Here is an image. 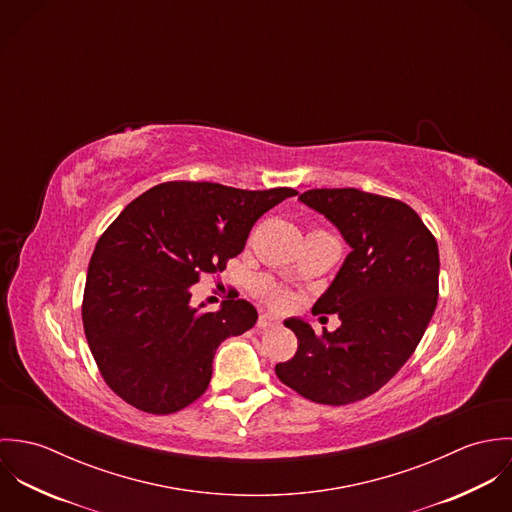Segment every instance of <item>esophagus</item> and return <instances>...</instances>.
<instances>
[{
	"label": "esophagus",
	"instance_id": "34e87169",
	"mask_svg": "<svg viewBox=\"0 0 512 512\" xmlns=\"http://www.w3.org/2000/svg\"><path fill=\"white\" fill-rule=\"evenodd\" d=\"M274 325H278V319H276V317H272V315H268V313H264V315L258 317V327H260V329H268V327H274Z\"/></svg>",
	"mask_w": 512,
	"mask_h": 512
}]
</instances>
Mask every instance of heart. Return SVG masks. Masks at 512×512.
<instances>
[{"instance_id": "b5f03b06", "label": "heart", "mask_w": 512, "mask_h": 512, "mask_svg": "<svg viewBox=\"0 0 512 512\" xmlns=\"http://www.w3.org/2000/svg\"><path fill=\"white\" fill-rule=\"evenodd\" d=\"M260 290H262V293H266V297H268L274 305L284 307V305H288V303H290V295L286 292H282V290L270 288L268 284H260Z\"/></svg>"}]
</instances>
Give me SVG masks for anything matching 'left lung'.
<instances>
[{
    "label": "left lung",
    "mask_w": 512,
    "mask_h": 512,
    "mask_svg": "<svg viewBox=\"0 0 512 512\" xmlns=\"http://www.w3.org/2000/svg\"><path fill=\"white\" fill-rule=\"evenodd\" d=\"M299 201L337 226L351 246L313 313H337L341 327L284 321L297 353L276 365L278 378L303 398L343 406L380 390L412 357L438 305L434 234L402 201L359 189H311Z\"/></svg>",
    "instance_id": "8db88e82"
}]
</instances>
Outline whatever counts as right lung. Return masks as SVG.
I'll return each instance as SVG.
<instances>
[{"label": "right lung", "instance_id": "add662e5", "mask_svg": "<svg viewBox=\"0 0 512 512\" xmlns=\"http://www.w3.org/2000/svg\"><path fill=\"white\" fill-rule=\"evenodd\" d=\"M293 195L171 181L106 228L88 264L82 323L100 374L122 400L173 414L207 390L220 343L252 329L258 311L246 299L203 311L205 303L191 305V286L222 272L254 222Z\"/></svg>", "mask_w": 512, "mask_h": 512}]
</instances>
